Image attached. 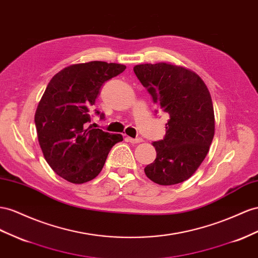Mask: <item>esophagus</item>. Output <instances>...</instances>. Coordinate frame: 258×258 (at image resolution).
Returning <instances> with one entry per match:
<instances>
[{
	"label": "esophagus",
	"instance_id": "1",
	"mask_svg": "<svg viewBox=\"0 0 258 258\" xmlns=\"http://www.w3.org/2000/svg\"><path fill=\"white\" fill-rule=\"evenodd\" d=\"M127 140L130 142V143H134V144H136V143H140V142H142L143 141V139L142 138H130V137H127Z\"/></svg>",
	"mask_w": 258,
	"mask_h": 258
}]
</instances>
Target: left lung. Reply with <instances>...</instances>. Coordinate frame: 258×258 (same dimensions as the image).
<instances>
[{
  "instance_id": "8db88e82",
  "label": "left lung",
  "mask_w": 258,
  "mask_h": 258,
  "mask_svg": "<svg viewBox=\"0 0 258 258\" xmlns=\"http://www.w3.org/2000/svg\"><path fill=\"white\" fill-rule=\"evenodd\" d=\"M134 72L158 110L169 116L165 138L153 142L156 158L145 167V175L161 185L183 182L204 161L213 141L211 93L199 75L181 66L141 64Z\"/></svg>"
}]
</instances>
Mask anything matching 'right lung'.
I'll return each mask as SVG.
<instances>
[{
  "label": "right lung",
  "instance_id": "obj_1",
  "mask_svg": "<svg viewBox=\"0 0 258 258\" xmlns=\"http://www.w3.org/2000/svg\"><path fill=\"white\" fill-rule=\"evenodd\" d=\"M126 66L89 61L61 69L48 82L34 115L38 140L45 161L57 175L80 184L101 172L121 135L94 129L91 108L104 82L121 74ZM101 119L104 114L95 109Z\"/></svg>",
  "mask_w": 258,
  "mask_h": 258
}]
</instances>
